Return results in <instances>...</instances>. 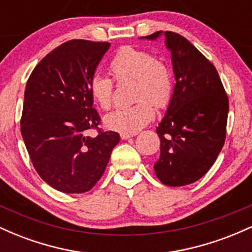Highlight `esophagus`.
<instances>
[{
  "instance_id": "esophagus-1",
  "label": "esophagus",
  "mask_w": 252,
  "mask_h": 252,
  "mask_svg": "<svg viewBox=\"0 0 252 252\" xmlns=\"http://www.w3.org/2000/svg\"><path fill=\"white\" fill-rule=\"evenodd\" d=\"M135 135H136V132L135 134H126V132H122V134H121V138H122V140H129V138L134 137Z\"/></svg>"
}]
</instances>
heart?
Listing matches in <instances>:
<instances>
[{
    "label": "heart",
    "mask_w": 252,
    "mask_h": 252,
    "mask_svg": "<svg viewBox=\"0 0 252 252\" xmlns=\"http://www.w3.org/2000/svg\"><path fill=\"white\" fill-rule=\"evenodd\" d=\"M112 74L118 82L134 79L132 105L118 108L104 117V126L110 130L135 134L152 122L155 117V105L164 108L173 94V74L169 67L146 50L124 46L110 63ZM114 80L106 74H92L89 80V91L99 108L110 109L114 100Z\"/></svg>",
    "instance_id": "obj_1"
}]
</instances>
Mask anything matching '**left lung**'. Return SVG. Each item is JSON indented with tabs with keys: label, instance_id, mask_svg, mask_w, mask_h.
<instances>
[{
	"label": "left lung",
	"instance_id": "obj_1",
	"mask_svg": "<svg viewBox=\"0 0 252 252\" xmlns=\"http://www.w3.org/2000/svg\"><path fill=\"white\" fill-rule=\"evenodd\" d=\"M163 34L176 83L156 126L161 153L154 169L163 185L179 187L199 180L216 162L226 136L228 99L215 66L180 34ZM161 35L156 32L142 39Z\"/></svg>",
	"mask_w": 252,
	"mask_h": 252
}]
</instances>
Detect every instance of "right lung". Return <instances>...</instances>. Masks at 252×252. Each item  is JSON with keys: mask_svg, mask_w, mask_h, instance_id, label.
Wrapping results in <instances>:
<instances>
[{"mask_svg": "<svg viewBox=\"0 0 252 252\" xmlns=\"http://www.w3.org/2000/svg\"><path fill=\"white\" fill-rule=\"evenodd\" d=\"M109 48V42L88 40L63 43L37 63L26 85L22 138L37 174L60 192L91 189L120 142L115 131L86 135L100 122L89 80Z\"/></svg>", "mask_w": 252, "mask_h": 252, "instance_id": "obj_1", "label": "right lung"}]
</instances>
